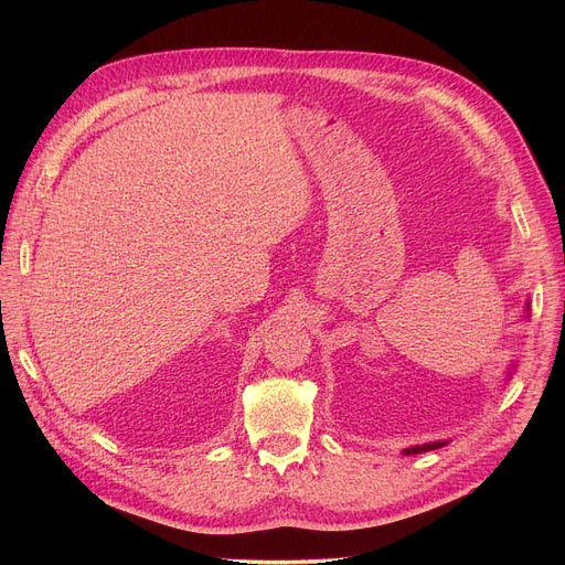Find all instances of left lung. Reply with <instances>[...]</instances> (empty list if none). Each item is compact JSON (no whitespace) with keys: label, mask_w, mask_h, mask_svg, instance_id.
<instances>
[{"label":"left lung","mask_w":565,"mask_h":565,"mask_svg":"<svg viewBox=\"0 0 565 565\" xmlns=\"http://www.w3.org/2000/svg\"><path fill=\"white\" fill-rule=\"evenodd\" d=\"M526 311H529V305H526ZM444 444H447V441H430V444H422V447H409V449H405L403 454H405V456H414V454H426V451H435V449L444 447Z\"/></svg>","instance_id":"obj_1"}]
</instances>
